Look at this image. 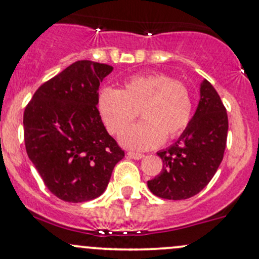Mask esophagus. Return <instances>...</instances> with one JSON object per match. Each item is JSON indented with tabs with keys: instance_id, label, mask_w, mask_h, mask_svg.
Returning <instances> with one entry per match:
<instances>
[{
	"instance_id": "esophagus-1",
	"label": "esophagus",
	"mask_w": 259,
	"mask_h": 259,
	"mask_svg": "<svg viewBox=\"0 0 259 259\" xmlns=\"http://www.w3.org/2000/svg\"><path fill=\"white\" fill-rule=\"evenodd\" d=\"M127 157L134 158V160H141L144 157L143 153H138V152H127Z\"/></svg>"
}]
</instances>
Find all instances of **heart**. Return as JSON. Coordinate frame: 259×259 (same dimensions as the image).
<instances>
[{"label": "heart", "instance_id": "obj_1", "mask_svg": "<svg viewBox=\"0 0 259 259\" xmlns=\"http://www.w3.org/2000/svg\"><path fill=\"white\" fill-rule=\"evenodd\" d=\"M139 109L144 120L124 132ZM98 110L112 134L124 132L120 136L123 146L144 151L184 132L192 118L193 102L183 82L163 73H147L127 78L120 91L102 90Z\"/></svg>", "mask_w": 259, "mask_h": 259}]
</instances>
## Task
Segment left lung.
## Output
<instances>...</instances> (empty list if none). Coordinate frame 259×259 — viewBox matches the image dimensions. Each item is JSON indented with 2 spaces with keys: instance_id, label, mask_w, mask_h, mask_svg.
<instances>
[{
  "instance_id": "left-lung-1",
  "label": "left lung",
  "mask_w": 259,
  "mask_h": 259,
  "mask_svg": "<svg viewBox=\"0 0 259 259\" xmlns=\"http://www.w3.org/2000/svg\"><path fill=\"white\" fill-rule=\"evenodd\" d=\"M226 109L209 81L200 83V99L188 126L168 149L157 152L163 167L147 181L152 194L169 200L194 197L217 173L226 147Z\"/></svg>"
}]
</instances>
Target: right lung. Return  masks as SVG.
Returning a JSON list of instances; mask_svg holds the SVG:
<instances>
[{
    "label": "right lung",
    "instance_id": "1",
    "mask_svg": "<svg viewBox=\"0 0 259 259\" xmlns=\"http://www.w3.org/2000/svg\"><path fill=\"white\" fill-rule=\"evenodd\" d=\"M112 71L99 62H73L42 83L25 107L28 157L61 200L82 203L103 194L124 157L97 107L99 83Z\"/></svg>",
    "mask_w": 259,
    "mask_h": 259
}]
</instances>
